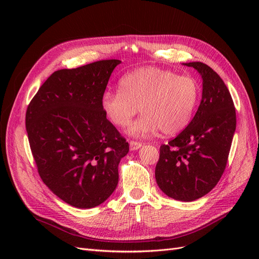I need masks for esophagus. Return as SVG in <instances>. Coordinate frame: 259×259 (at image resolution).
I'll list each match as a JSON object with an SVG mask.
<instances>
[{
    "instance_id": "34e87169",
    "label": "esophagus",
    "mask_w": 259,
    "mask_h": 259,
    "mask_svg": "<svg viewBox=\"0 0 259 259\" xmlns=\"http://www.w3.org/2000/svg\"><path fill=\"white\" fill-rule=\"evenodd\" d=\"M143 146V144L142 143H139V142H134V140H131V143H130V149L132 151H134V150H137V149H139L140 147Z\"/></svg>"
}]
</instances>
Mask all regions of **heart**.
Segmentation results:
<instances>
[{
  "instance_id": "heart-1",
  "label": "heart",
  "mask_w": 259,
  "mask_h": 259,
  "mask_svg": "<svg viewBox=\"0 0 259 259\" xmlns=\"http://www.w3.org/2000/svg\"><path fill=\"white\" fill-rule=\"evenodd\" d=\"M200 93L198 81L190 75L145 67L124 75L119 91L107 90L101 96V109L114 126L125 127L139 108L143 115L128 127L130 135L146 137L161 130L170 136L191 122Z\"/></svg>"
}]
</instances>
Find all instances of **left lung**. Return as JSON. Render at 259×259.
<instances>
[{
    "label": "left lung",
    "mask_w": 259,
    "mask_h": 259,
    "mask_svg": "<svg viewBox=\"0 0 259 259\" xmlns=\"http://www.w3.org/2000/svg\"><path fill=\"white\" fill-rule=\"evenodd\" d=\"M201 74V104L178 136L160 147L155 179L167 197L191 202L202 198L224 174L237 125L236 108L226 84L200 61L188 62Z\"/></svg>",
    "instance_id": "8db88e82"
}]
</instances>
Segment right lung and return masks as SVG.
Here are the masks:
<instances>
[{
    "instance_id": "right-lung-1",
    "label": "right lung",
    "mask_w": 259,
    "mask_h": 259,
    "mask_svg": "<svg viewBox=\"0 0 259 259\" xmlns=\"http://www.w3.org/2000/svg\"><path fill=\"white\" fill-rule=\"evenodd\" d=\"M121 60L55 71L30 101L26 130L38 175L68 204L92 208L119 182L130 147L103 109L101 96Z\"/></svg>"
}]
</instances>
